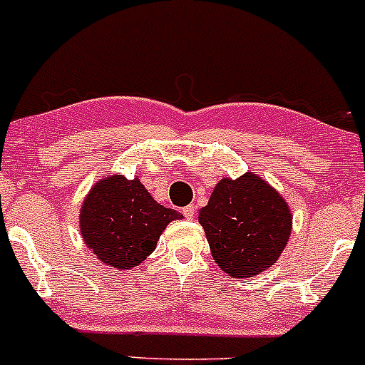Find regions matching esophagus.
Instances as JSON below:
<instances>
[{
	"label": "esophagus",
	"instance_id": "1",
	"mask_svg": "<svg viewBox=\"0 0 365 365\" xmlns=\"http://www.w3.org/2000/svg\"><path fill=\"white\" fill-rule=\"evenodd\" d=\"M195 212H197L195 205H187V207L182 209V214H184V217H186V220H193Z\"/></svg>",
	"mask_w": 365,
	"mask_h": 365
}]
</instances>
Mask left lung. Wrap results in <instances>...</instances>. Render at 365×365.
Returning <instances> with one entry per match:
<instances>
[{"label": "left lung", "instance_id": "8db88e82", "mask_svg": "<svg viewBox=\"0 0 365 365\" xmlns=\"http://www.w3.org/2000/svg\"><path fill=\"white\" fill-rule=\"evenodd\" d=\"M198 221L214 262L234 277H253L276 264L292 232L287 202L255 174L217 182Z\"/></svg>", "mask_w": 365, "mask_h": 365}]
</instances>
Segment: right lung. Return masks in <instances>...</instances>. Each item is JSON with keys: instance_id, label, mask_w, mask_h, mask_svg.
<instances>
[{"instance_id": "obj_1", "label": "right lung", "mask_w": 365, "mask_h": 365, "mask_svg": "<svg viewBox=\"0 0 365 365\" xmlns=\"http://www.w3.org/2000/svg\"><path fill=\"white\" fill-rule=\"evenodd\" d=\"M182 214L160 205L138 178L112 175L95 184L81 210L86 244L103 264L138 265L156 250L161 232Z\"/></svg>"}]
</instances>
